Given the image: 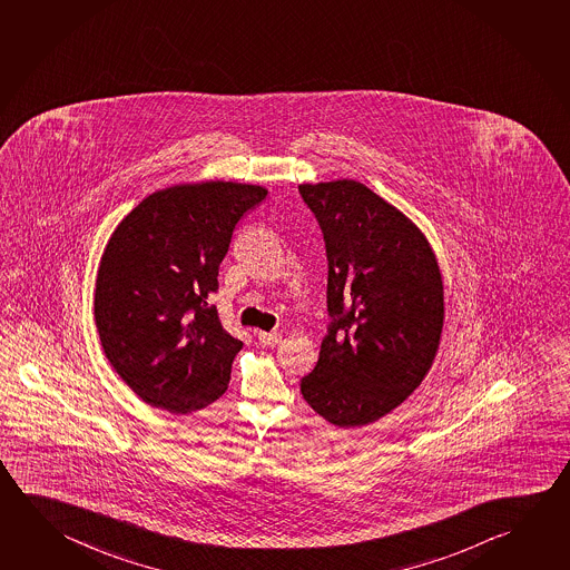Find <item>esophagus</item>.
Instances as JSON below:
<instances>
[{
  "label": "esophagus",
  "mask_w": 570,
  "mask_h": 570,
  "mask_svg": "<svg viewBox=\"0 0 570 570\" xmlns=\"http://www.w3.org/2000/svg\"><path fill=\"white\" fill-rule=\"evenodd\" d=\"M258 340H261V344H264V346H274V344L281 342L282 334L281 332H261Z\"/></svg>",
  "instance_id": "obj_1"
}]
</instances>
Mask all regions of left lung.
I'll list each match as a JSON object with an SVG mask.
<instances>
[{"label": "left lung", "instance_id": "8db88e82", "mask_svg": "<svg viewBox=\"0 0 570 570\" xmlns=\"http://www.w3.org/2000/svg\"><path fill=\"white\" fill-rule=\"evenodd\" d=\"M324 234L328 334L299 380L302 396L340 429L364 426L409 399L439 350V262L412 222L354 180L298 186Z\"/></svg>", "mask_w": 570, "mask_h": 570}]
</instances>
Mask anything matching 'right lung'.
<instances>
[{"label":"right lung","mask_w":570,"mask_h":570,"mask_svg":"<svg viewBox=\"0 0 570 570\" xmlns=\"http://www.w3.org/2000/svg\"><path fill=\"white\" fill-rule=\"evenodd\" d=\"M268 190L236 181L154 191L101 256L94 314L101 348L144 402L188 414L220 399L242 342L210 306L232 232Z\"/></svg>","instance_id":"obj_1"}]
</instances>
